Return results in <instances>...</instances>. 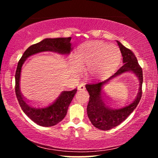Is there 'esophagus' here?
Returning <instances> with one entry per match:
<instances>
[{"label": "esophagus", "instance_id": "34e87169", "mask_svg": "<svg viewBox=\"0 0 158 158\" xmlns=\"http://www.w3.org/2000/svg\"><path fill=\"white\" fill-rule=\"evenodd\" d=\"M77 89H78L79 90H84L85 89V88L84 84H81L79 85H78V88H77Z\"/></svg>", "mask_w": 158, "mask_h": 158}]
</instances>
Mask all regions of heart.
<instances>
[{
    "label": "heart",
    "mask_w": 158,
    "mask_h": 158,
    "mask_svg": "<svg viewBox=\"0 0 158 158\" xmlns=\"http://www.w3.org/2000/svg\"><path fill=\"white\" fill-rule=\"evenodd\" d=\"M121 59V52L118 47L100 41H90L79 47L74 65L77 73L81 69H87L90 79L103 80L116 70Z\"/></svg>",
    "instance_id": "b5f03b06"
}]
</instances>
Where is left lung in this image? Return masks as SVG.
<instances>
[{
    "instance_id": "8db88e82",
    "label": "left lung",
    "mask_w": 158,
    "mask_h": 158,
    "mask_svg": "<svg viewBox=\"0 0 158 158\" xmlns=\"http://www.w3.org/2000/svg\"><path fill=\"white\" fill-rule=\"evenodd\" d=\"M122 53L123 65L114 75L102 82L85 85L90 95L87 114L91 123L101 130H109L121 123L137 107L142 95L143 73L137 58L132 51L117 41ZM127 71L136 74L140 81L138 93L135 100L127 105H116L103 95L102 87L111 79Z\"/></svg>"
}]
</instances>
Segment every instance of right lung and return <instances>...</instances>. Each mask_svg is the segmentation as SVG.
Returning <instances> with one entry per match:
<instances>
[{
	"instance_id": "obj_1",
	"label": "right lung",
	"mask_w": 158,
	"mask_h": 158,
	"mask_svg": "<svg viewBox=\"0 0 158 158\" xmlns=\"http://www.w3.org/2000/svg\"><path fill=\"white\" fill-rule=\"evenodd\" d=\"M71 37L47 38L38 43L31 45L23 53L17 65L15 73V93L21 109L28 117L37 125L51 127L60 123L66 116L68 106L73 100L77 89L64 90L51 102L35 104L26 100L21 95L19 82L22 65L26 58L32 55L43 52H54L61 54H69L73 49Z\"/></svg>"
}]
</instances>
